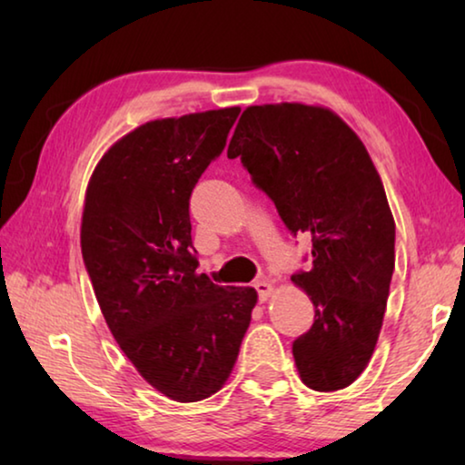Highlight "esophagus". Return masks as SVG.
<instances>
[{
  "label": "esophagus",
  "mask_w": 465,
  "mask_h": 465,
  "mask_svg": "<svg viewBox=\"0 0 465 465\" xmlns=\"http://www.w3.org/2000/svg\"><path fill=\"white\" fill-rule=\"evenodd\" d=\"M254 289H256L258 299H261V302H266V299L272 295V285H271L269 281H258L256 285H254Z\"/></svg>",
  "instance_id": "34e87169"
}]
</instances>
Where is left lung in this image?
Wrapping results in <instances>:
<instances>
[{
  "mask_svg": "<svg viewBox=\"0 0 465 465\" xmlns=\"http://www.w3.org/2000/svg\"><path fill=\"white\" fill-rule=\"evenodd\" d=\"M227 157L291 233L312 238V269L291 277L316 308L295 365L312 390L346 388L375 351L396 262V223L363 141L332 110L282 102L243 110Z\"/></svg>",
  "mask_w": 465,
  "mask_h": 465,
  "instance_id": "left-lung-1",
  "label": "left lung"
}]
</instances>
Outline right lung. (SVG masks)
Masks as SVG:
<instances>
[{"instance_id":"right-lung-1","label":"right lung","mask_w":465,"mask_h":465,"mask_svg":"<svg viewBox=\"0 0 465 465\" xmlns=\"http://www.w3.org/2000/svg\"><path fill=\"white\" fill-rule=\"evenodd\" d=\"M238 114L141 124L102 155L85 191L82 256L102 316L141 377L176 402L223 388L258 299L196 272L188 213Z\"/></svg>"}]
</instances>
